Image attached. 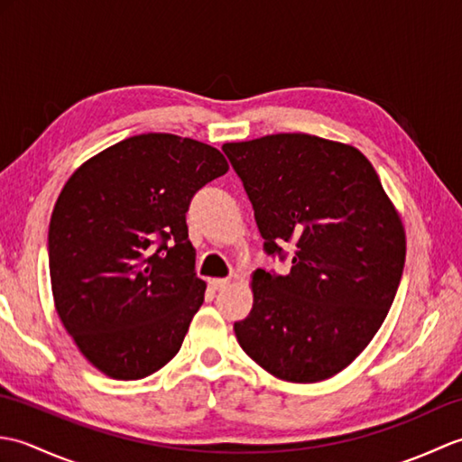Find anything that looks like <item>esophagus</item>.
I'll list each match as a JSON object with an SVG mask.
<instances>
[{"label":"esophagus","mask_w":462,"mask_h":462,"mask_svg":"<svg viewBox=\"0 0 462 462\" xmlns=\"http://www.w3.org/2000/svg\"><path fill=\"white\" fill-rule=\"evenodd\" d=\"M210 286H212V290L220 291V290H226V288L230 286V280L228 278H212L210 280Z\"/></svg>","instance_id":"esophagus-1"}]
</instances>
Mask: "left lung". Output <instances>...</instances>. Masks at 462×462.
I'll list each match as a JSON object with an SVG mask.
<instances>
[{"mask_svg": "<svg viewBox=\"0 0 462 462\" xmlns=\"http://www.w3.org/2000/svg\"><path fill=\"white\" fill-rule=\"evenodd\" d=\"M268 254L291 242V272L252 273L254 303L234 323L240 347L270 375H337L385 321L405 266V226L356 146L303 133L226 143Z\"/></svg>", "mask_w": 462, "mask_h": 462, "instance_id": "1", "label": "left lung"}]
</instances>
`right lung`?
I'll return each mask as SVG.
<instances>
[{"instance_id":"obj_1","label":"right lung","mask_w":462,"mask_h":462,"mask_svg":"<svg viewBox=\"0 0 462 462\" xmlns=\"http://www.w3.org/2000/svg\"><path fill=\"white\" fill-rule=\"evenodd\" d=\"M226 171L210 144L146 133L69 176L49 224L55 311L106 377H149L179 353L206 291L184 214Z\"/></svg>"}]
</instances>
